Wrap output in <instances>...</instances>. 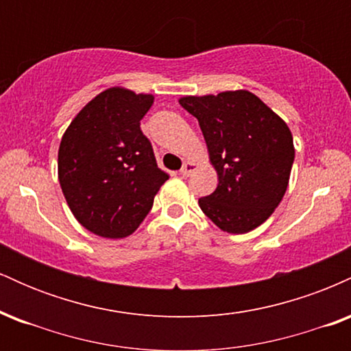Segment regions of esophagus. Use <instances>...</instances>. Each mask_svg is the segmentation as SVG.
Segmentation results:
<instances>
[{"label": "esophagus", "instance_id": "esophagus-1", "mask_svg": "<svg viewBox=\"0 0 351 351\" xmlns=\"http://www.w3.org/2000/svg\"><path fill=\"white\" fill-rule=\"evenodd\" d=\"M195 170H196V163H193V162H184V165H183V167H181V170H180V175L186 178V176L191 175V173L195 171Z\"/></svg>", "mask_w": 351, "mask_h": 351}]
</instances>
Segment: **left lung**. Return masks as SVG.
Masks as SVG:
<instances>
[{"label": "left lung", "instance_id": "1", "mask_svg": "<svg viewBox=\"0 0 351 351\" xmlns=\"http://www.w3.org/2000/svg\"><path fill=\"white\" fill-rule=\"evenodd\" d=\"M180 106L199 122L217 173L199 208L221 231L244 234L264 223L289 186L295 148L291 128L249 90L186 95Z\"/></svg>", "mask_w": 351, "mask_h": 351}]
</instances>
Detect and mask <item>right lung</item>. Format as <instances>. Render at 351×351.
<instances>
[{
	"instance_id": "right-lung-1",
	"label": "right lung",
	"mask_w": 351,
	"mask_h": 351,
	"mask_svg": "<svg viewBox=\"0 0 351 351\" xmlns=\"http://www.w3.org/2000/svg\"><path fill=\"white\" fill-rule=\"evenodd\" d=\"M153 99L125 87L107 88L74 117L60 140L58 175L64 198L75 219L100 237L130 236L168 180L140 130Z\"/></svg>"
}]
</instances>
